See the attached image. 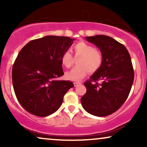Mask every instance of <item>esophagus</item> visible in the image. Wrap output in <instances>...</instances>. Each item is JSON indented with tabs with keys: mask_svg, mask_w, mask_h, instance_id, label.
<instances>
[{
	"mask_svg": "<svg viewBox=\"0 0 147 147\" xmlns=\"http://www.w3.org/2000/svg\"><path fill=\"white\" fill-rule=\"evenodd\" d=\"M79 85H81L80 82H74V86H75V87H77Z\"/></svg>",
	"mask_w": 147,
	"mask_h": 147,
	"instance_id": "obj_1",
	"label": "esophagus"
}]
</instances>
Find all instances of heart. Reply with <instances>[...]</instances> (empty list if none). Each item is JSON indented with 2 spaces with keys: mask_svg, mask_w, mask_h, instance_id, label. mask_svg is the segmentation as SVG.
Masks as SVG:
<instances>
[{
  "mask_svg": "<svg viewBox=\"0 0 147 147\" xmlns=\"http://www.w3.org/2000/svg\"><path fill=\"white\" fill-rule=\"evenodd\" d=\"M77 60V66L65 73V78L70 81H80L86 77L89 71L95 72L102 64V55L95 47L84 41L77 43L73 46ZM61 61L66 68L73 64L74 58L69 51H65L61 57Z\"/></svg>",
  "mask_w": 147,
  "mask_h": 147,
  "instance_id": "heart-1",
  "label": "heart"
}]
</instances>
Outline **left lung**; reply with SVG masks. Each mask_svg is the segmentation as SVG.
Masks as SVG:
<instances>
[{"label": "left lung", "instance_id": "1", "mask_svg": "<svg viewBox=\"0 0 147 147\" xmlns=\"http://www.w3.org/2000/svg\"><path fill=\"white\" fill-rule=\"evenodd\" d=\"M86 39L100 50L103 61L84 83L86 92L81 102L88 113L104 117L117 111L127 99L134 80L132 62L126 47L112 37L96 35Z\"/></svg>", "mask_w": 147, "mask_h": 147}]
</instances>
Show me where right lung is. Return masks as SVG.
I'll list each match as a JSON object with an SVG mask.
<instances>
[{"label":"right lung","instance_id":"1","mask_svg":"<svg viewBox=\"0 0 147 147\" xmlns=\"http://www.w3.org/2000/svg\"><path fill=\"white\" fill-rule=\"evenodd\" d=\"M68 36H46L32 40L21 49L12 68L15 95L30 113L46 117L61 106L63 97L74 87L63 75L61 57L73 43Z\"/></svg>","mask_w":147,"mask_h":147}]
</instances>
